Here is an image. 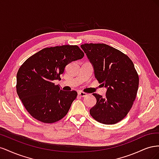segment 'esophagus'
Wrapping results in <instances>:
<instances>
[{"label":"esophagus","mask_w":159,"mask_h":159,"mask_svg":"<svg viewBox=\"0 0 159 159\" xmlns=\"http://www.w3.org/2000/svg\"><path fill=\"white\" fill-rule=\"evenodd\" d=\"M78 95L80 96V97H85V96L87 95V93L82 92V91H80V92L78 93Z\"/></svg>","instance_id":"34e87169"}]
</instances>
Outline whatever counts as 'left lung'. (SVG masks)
I'll return each instance as SVG.
<instances>
[{"label": "left lung", "instance_id": "8db88e82", "mask_svg": "<svg viewBox=\"0 0 159 159\" xmlns=\"http://www.w3.org/2000/svg\"><path fill=\"white\" fill-rule=\"evenodd\" d=\"M81 48L92 64L95 78L107 88L105 97L93 93L97 102L90 115L99 123H117L126 116L136 98L139 76L133 61L105 44H84Z\"/></svg>", "mask_w": 159, "mask_h": 159}]
</instances>
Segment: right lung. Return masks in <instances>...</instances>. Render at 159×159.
Instances as JSON below:
<instances>
[{
	"mask_svg": "<svg viewBox=\"0 0 159 159\" xmlns=\"http://www.w3.org/2000/svg\"><path fill=\"white\" fill-rule=\"evenodd\" d=\"M84 56L78 46L64 45L42 49L24 62L16 75V91L34 118L52 123L68 113L78 93L61 90L53 81L60 79L70 62Z\"/></svg>",
	"mask_w": 159,
	"mask_h": 159,
	"instance_id": "right-lung-1",
	"label": "right lung"
}]
</instances>
